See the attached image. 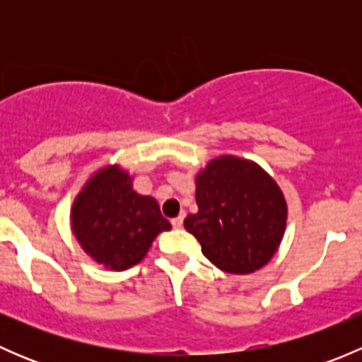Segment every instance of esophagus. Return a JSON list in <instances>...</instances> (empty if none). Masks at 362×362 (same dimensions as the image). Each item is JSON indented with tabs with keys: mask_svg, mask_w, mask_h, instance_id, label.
Here are the masks:
<instances>
[{
	"mask_svg": "<svg viewBox=\"0 0 362 362\" xmlns=\"http://www.w3.org/2000/svg\"><path fill=\"white\" fill-rule=\"evenodd\" d=\"M171 226L177 229L182 228V226H184V214L178 215V217H175V218H171Z\"/></svg>",
	"mask_w": 362,
	"mask_h": 362,
	"instance_id": "1",
	"label": "esophagus"
}]
</instances>
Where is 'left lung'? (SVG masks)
I'll list each match as a JSON object with an SVG mask.
<instances>
[{
    "label": "left lung",
    "instance_id": "obj_1",
    "mask_svg": "<svg viewBox=\"0 0 362 362\" xmlns=\"http://www.w3.org/2000/svg\"><path fill=\"white\" fill-rule=\"evenodd\" d=\"M196 203L198 214L187 215L184 226L222 272L247 275L279 250L287 203L279 184L254 160L211 159L196 175Z\"/></svg>",
    "mask_w": 362,
    "mask_h": 362
}]
</instances>
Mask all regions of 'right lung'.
Wrapping results in <instances>:
<instances>
[{"mask_svg": "<svg viewBox=\"0 0 362 362\" xmlns=\"http://www.w3.org/2000/svg\"><path fill=\"white\" fill-rule=\"evenodd\" d=\"M71 231L98 264L124 272L147 255L156 236L170 231L152 196L138 194L133 177L119 164L101 168L73 202Z\"/></svg>", "mask_w": 362, "mask_h": 362, "instance_id": "right-lung-1", "label": "right lung"}]
</instances>
